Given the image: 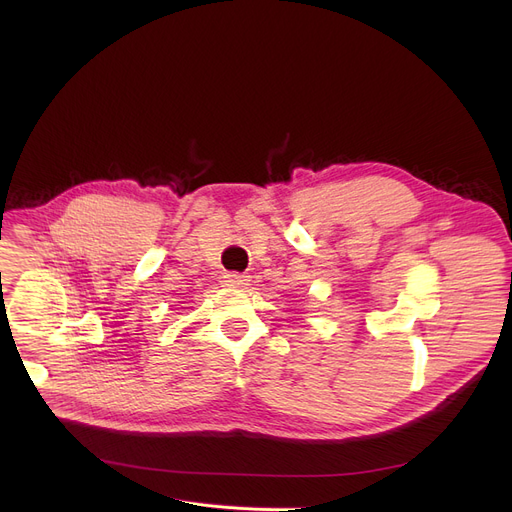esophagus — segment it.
<instances>
[{"instance_id": "obj_1", "label": "esophagus", "mask_w": 512, "mask_h": 512, "mask_svg": "<svg viewBox=\"0 0 512 512\" xmlns=\"http://www.w3.org/2000/svg\"><path fill=\"white\" fill-rule=\"evenodd\" d=\"M249 279H247V275H243V273H227L225 275V283L227 285H231V287H243L245 283H247Z\"/></svg>"}]
</instances>
